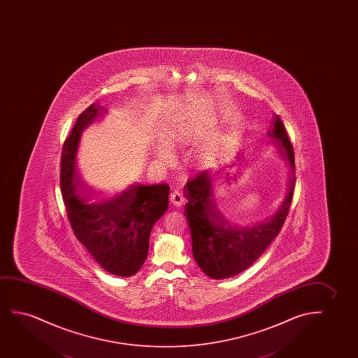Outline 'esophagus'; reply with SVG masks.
I'll return each mask as SVG.
<instances>
[{"label": "esophagus", "instance_id": "obj_1", "mask_svg": "<svg viewBox=\"0 0 358 358\" xmlns=\"http://www.w3.org/2000/svg\"><path fill=\"white\" fill-rule=\"evenodd\" d=\"M170 201L175 206H182L185 204V196H183L181 192L173 191L170 194Z\"/></svg>", "mask_w": 358, "mask_h": 358}]
</instances>
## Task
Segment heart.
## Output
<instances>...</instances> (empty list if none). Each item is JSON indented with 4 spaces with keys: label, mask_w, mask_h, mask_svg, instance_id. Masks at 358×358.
I'll use <instances>...</instances> for the list:
<instances>
[{
    "label": "heart",
    "mask_w": 358,
    "mask_h": 358,
    "mask_svg": "<svg viewBox=\"0 0 358 358\" xmlns=\"http://www.w3.org/2000/svg\"><path fill=\"white\" fill-rule=\"evenodd\" d=\"M231 124H232V128L238 127V124H240V118H234ZM157 159L162 160V162H167L169 159H171V149H170V147L166 145V144H162V145L157 148Z\"/></svg>",
    "instance_id": "1"
}]
</instances>
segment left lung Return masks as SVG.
<instances>
[{"mask_svg": "<svg viewBox=\"0 0 358 358\" xmlns=\"http://www.w3.org/2000/svg\"><path fill=\"white\" fill-rule=\"evenodd\" d=\"M273 117L266 134L273 138L271 144L289 169V191L274 215L245 226L232 225L224 219L213 198L214 178L221 175V171L215 175L201 171L185 186V196L188 199L185 215L191 227L192 252L196 264L211 279H227L250 268L279 235L289 214L296 180L294 148L284 123L278 115ZM236 162L241 165L245 162V157H237Z\"/></svg>", "mask_w": 358, "mask_h": 358, "instance_id": "8db88e82", "label": "left lung"}]
</instances>
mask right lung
I'll return each mask as SVG.
<instances>
[{
  "label": "right lung",
  "instance_id": "add662e5",
  "mask_svg": "<svg viewBox=\"0 0 358 358\" xmlns=\"http://www.w3.org/2000/svg\"><path fill=\"white\" fill-rule=\"evenodd\" d=\"M106 113L95 103L79 115L64 143L59 182L77 240L103 270L124 278L136 274L147 259L152 226L169 208L170 187L132 185L122 193L98 196L82 186L77 167L82 132Z\"/></svg>",
  "mask_w": 358,
  "mask_h": 358
}]
</instances>
